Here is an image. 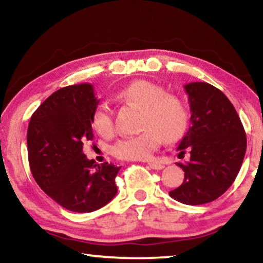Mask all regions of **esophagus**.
I'll return each mask as SVG.
<instances>
[{
  "mask_svg": "<svg viewBox=\"0 0 263 263\" xmlns=\"http://www.w3.org/2000/svg\"><path fill=\"white\" fill-rule=\"evenodd\" d=\"M148 166L152 168V169H155V171H161V169H163V164L159 163V162H148Z\"/></svg>",
  "mask_w": 263,
  "mask_h": 263,
  "instance_id": "1",
  "label": "esophagus"
}]
</instances>
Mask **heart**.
Segmentation results:
<instances>
[{"label": "heart", "instance_id": "obj_1", "mask_svg": "<svg viewBox=\"0 0 263 263\" xmlns=\"http://www.w3.org/2000/svg\"><path fill=\"white\" fill-rule=\"evenodd\" d=\"M115 99L141 109L140 128L137 136L125 137L111 147L114 157L122 160H147L152 157L163 138L176 141L188 127L189 115L184 102L169 95L164 88L145 80H138L115 94ZM92 125L103 137L114 133V121L108 105L100 104L92 116Z\"/></svg>", "mask_w": 263, "mask_h": 263}]
</instances>
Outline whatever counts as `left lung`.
Segmentation results:
<instances>
[{"instance_id": "left-lung-1", "label": "left lung", "mask_w": 263, "mask_h": 263, "mask_svg": "<svg viewBox=\"0 0 263 263\" xmlns=\"http://www.w3.org/2000/svg\"><path fill=\"white\" fill-rule=\"evenodd\" d=\"M184 89L191 117L177 157L182 159L188 149L190 159L176 163L183 169L184 180L169 196L188 205H201L215 201L232 185L247 140L233 104L219 89L206 82H191Z\"/></svg>"}]
</instances>
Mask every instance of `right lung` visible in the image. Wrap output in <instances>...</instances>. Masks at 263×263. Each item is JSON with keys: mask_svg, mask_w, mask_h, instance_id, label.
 I'll return each mask as SVG.
<instances>
[{"mask_svg": "<svg viewBox=\"0 0 263 263\" xmlns=\"http://www.w3.org/2000/svg\"><path fill=\"white\" fill-rule=\"evenodd\" d=\"M100 100L90 83L61 88L34 111L28 127V155L33 179L46 195L73 212H92L117 194L121 167L95 163L83 153L92 140V116Z\"/></svg>", "mask_w": 263, "mask_h": 263, "instance_id": "1", "label": "right lung"}]
</instances>
